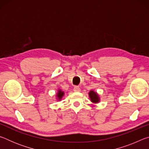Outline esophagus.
<instances>
[{
	"label": "esophagus",
	"instance_id": "34e87169",
	"mask_svg": "<svg viewBox=\"0 0 149 149\" xmlns=\"http://www.w3.org/2000/svg\"><path fill=\"white\" fill-rule=\"evenodd\" d=\"M74 91H75V92H79V91H80V88H79V86H75L74 87Z\"/></svg>",
	"mask_w": 149,
	"mask_h": 149
}]
</instances>
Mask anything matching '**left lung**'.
Segmentation results:
<instances>
[{
    "mask_svg": "<svg viewBox=\"0 0 149 149\" xmlns=\"http://www.w3.org/2000/svg\"><path fill=\"white\" fill-rule=\"evenodd\" d=\"M89 97L90 99H91V101L93 102H99V97L96 93H95L93 91H91L89 93Z\"/></svg>",
    "mask_w": 149,
    "mask_h": 149,
    "instance_id": "1",
    "label": "left lung"
}]
</instances>
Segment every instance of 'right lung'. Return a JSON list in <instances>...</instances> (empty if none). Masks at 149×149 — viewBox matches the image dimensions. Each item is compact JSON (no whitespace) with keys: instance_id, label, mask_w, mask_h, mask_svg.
Listing matches in <instances>:
<instances>
[{"instance_id":"add662e5","label":"right lung","mask_w":149,"mask_h":149,"mask_svg":"<svg viewBox=\"0 0 149 149\" xmlns=\"http://www.w3.org/2000/svg\"><path fill=\"white\" fill-rule=\"evenodd\" d=\"M63 95H64V93L61 91H58V93L57 94V97L58 98V99H61Z\"/></svg>"}]
</instances>
